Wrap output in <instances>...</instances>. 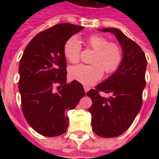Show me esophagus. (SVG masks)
I'll return each instance as SVG.
<instances>
[{
    "label": "esophagus",
    "instance_id": "esophagus-1",
    "mask_svg": "<svg viewBox=\"0 0 159 159\" xmlns=\"http://www.w3.org/2000/svg\"><path fill=\"white\" fill-rule=\"evenodd\" d=\"M84 90H85V92H87L90 90V87H88V86H84Z\"/></svg>",
    "mask_w": 159,
    "mask_h": 159
}]
</instances>
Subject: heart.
<instances>
[{"mask_svg":"<svg viewBox=\"0 0 159 159\" xmlns=\"http://www.w3.org/2000/svg\"><path fill=\"white\" fill-rule=\"evenodd\" d=\"M85 43L94 50L93 65L79 64L69 71L72 80L86 86H91L98 82L103 76V69L106 73H112L122 62V50L116 43H110L107 39L101 35H91L85 39ZM81 45L77 37L68 39L63 46V53L68 61L76 63L80 59Z\"/></svg>","mask_w":159,"mask_h":159,"instance_id":"1","label":"heart"}]
</instances>
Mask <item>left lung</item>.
<instances>
[{
  "mask_svg": "<svg viewBox=\"0 0 159 159\" xmlns=\"http://www.w3.org/2000/svg\"><path fill=\"white\" fill-rule=\"evenodd\" d=\"M115 34L122 48V62L108 79L90 90L87 95L92 101L89 108L94 133L113 138L125 132L142 106V95L146 86L147 59L139 46L116 28L100 29ZM101 91L111 94L102 97Z\"/></svg>",
  "mask_w": 159,
  "mask_h": 159,
  "instance_id": "obj_1",
  "label": "left lung"
}]
</instances>
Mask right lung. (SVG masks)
<instances>
[{"label":"right lung","mask_w":159,"mask_h":159,"mask_svg":"<svg viewBox=\"0 0 159 159\" xmlns=\"http://www.w3.org/2000/svg\"><path fill=\"white\" fill-rule=\"evenodd\" d=\"M84 29L62 23L41 31L26 46L19 66V92L25 118L43 136L64 134L69 119L85 91L77 81L67 83V62L63 53L66 41ZM54 84L61 86L54 92Z\"/></svg>","instance_id":"obj_1"}]
</instances>
